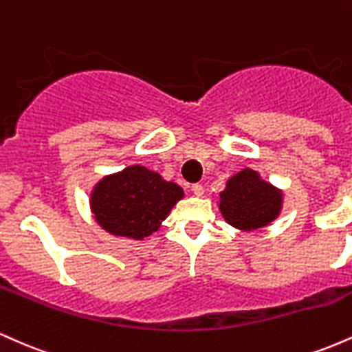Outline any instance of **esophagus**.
I'll use <instances>...</instances> for the list:
<instances>
[{
  "instance_id": "1",
  "label": "esophagus",
  "mask_w": 352,
  "mask_h": 352,
  "mask_svg": "<svg viewBox=\"0 0 352 352\" xmlns=\"http://www.w3.org/2000/svg\"><path fill=\"white\" fill-rule=\"evenodd\" d=\"M192 192L195 193L197 197H201V195H204V193H205L204 185H201V184H193V185H192Z\"/></svg>"
}]
</instances>
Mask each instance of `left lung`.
<instances>
[{"label":"left lung","instance_id":"left-lung-1","mask_svg":"<svg viewBox=\"0 0 352 352\" xmlns=\"http://www.w3.org/2000/svg\"><path fill=\"white\" fill-rule=\"evenodd\" d=\"M221 215L232 227L252 232L272 223L281 210V192L252 168L238 172L220 193Z\"/></svg>","mask_w":352,"mask_h":352}]
</instances>
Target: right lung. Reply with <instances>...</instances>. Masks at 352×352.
Instances as JSON below:
<instances>
[{
  "mask_svg": "<svg viewBox=\"0 0 352 352\" xmlns=\"http://www.w3.org/2000/svg\"><path fill=\"white\" fill-rule=\"evenodd\" d=\"M182 197L184 190L177 184L142 165H132L96 185L91 208L106 232L142 240L157 232Z\"/></svg>",
  "mask_w": 352,
  "mask_h": 352,
  "instance_id": "1",
  "label": "right lung"
}]
</instances>
